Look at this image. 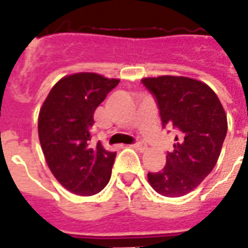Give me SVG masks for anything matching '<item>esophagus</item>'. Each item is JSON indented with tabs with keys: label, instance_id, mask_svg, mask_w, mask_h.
I'll list each match as a JSON object with an SVG mask.
<instances>
[{
	"label": "esophagus",
	"instance_id": "34e87169",
	"mask_svg": "<svg viewBox=\"0 0 248 248\" xmlns=\"http://www.w3.org/2000/svg\"><path fill=\"white\" fill-rule=\"evenodd\" d=\"M133 147L136 148V150H138V151H140V152H143V151H146V150H147V146H146L144 143H142V142H137V143H134Z\"/></svg>",
	"mask_w": 248,
	"mask_h": 248
}]
</instances>
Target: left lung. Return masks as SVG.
Here are the masks:
<instances>
[{
  "instance_id": "left-lung-1",
  "label": "left lung",
  "mask_w": 248,
  "mask_h": 248,
  "mask_svg": "<svg viewBox=\"0 0 248 248\" xmlns=\"http://www.w3.org/2000/svg\"><path fill=\"white\" fill-rule=\"evenodd\" d=\"M142 83L156 98L162 126L177 134L165 166L148 173V182L165 197L187 195L211 173L219 158L228 130L224 108L217 93L196 79L162 75L143 78Z\"/></svg>"
}]
</instances>
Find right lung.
<instances>
[{
    "label": "right lung",
    "instance_id": "obj_1",
    "mask_svg": "<svg viewBox=\"0 0 248 248\" xmlns=\"http://www.w3.org/2000/svg\"><path fill=\"white\" fill-rule=\"evenodd\" d=\"M119 84L96 73L64 77L52 87L38 118V136L47 165L59 183L71 193L92 196L111 177L116 152L98 142L91 146L93 114Z\"/></svg>",
    "mask_w": 248,
    "mask_h": 248
}]
</instances>
